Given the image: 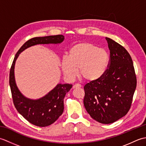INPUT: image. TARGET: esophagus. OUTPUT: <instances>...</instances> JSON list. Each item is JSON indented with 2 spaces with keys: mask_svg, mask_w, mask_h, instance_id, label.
Here are the masks:
<instances>
[{
  "mask_svg": "<svg viewBox=\"0 0 146 146\" xmlns=\"http://www.w3.org/2000/svg\"><path fill=\"white\" fill-rule=\"evenodd\" d=\"M82 87V85L80 84H78V83H77V84H75L73 86V88L75 89V88H81Z\"/></svg>",
  "mask_w": 146,
  "mask_h": 146,
  "instance_id": "34e87169",
  "label": "esophagus"
}]
</instances>
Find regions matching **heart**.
<instances>
[{
	"label": "heart",
	"instance_id": "b5f03b06",
	"mask_svg": "<svg viewBox=\"0 0 146 146\" xmlns=\"http://www.w3.org/2000/svg\"><path fill=\"white\" fill-rule=\"evenodd\" d=\"M109 63V54L105 49L90 42H79L73 46L68 57L61 61V69L68 79L81 75L86 80L93 82L103 76Z\"/></svg>",
	"mask_w": 146,
	"mask_h": 146
}]
</instances>
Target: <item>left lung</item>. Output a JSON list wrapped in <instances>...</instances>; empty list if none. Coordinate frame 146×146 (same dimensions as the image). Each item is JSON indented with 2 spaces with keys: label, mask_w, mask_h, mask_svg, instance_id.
I'll use <instances>...</instances> for the list:
<instances>
[{
  "label": "left lung",
  "mask_w": 146,
  "mask_h": 146,
  "mask_svg": "<svg viewBox=\"0 0 146 146\" xmlns=\"http://www.w3.org/2000/svg\"><path fill=\"white\" fill-rule=\"evenodd\" d=\"M110 50L107 70L103 76L84 86L83 104L92 119L108 124L127 113L137 86L133 61L128 51L105 38Z\"/></svg>",
  "instance_id": "1"
}]
</instances>
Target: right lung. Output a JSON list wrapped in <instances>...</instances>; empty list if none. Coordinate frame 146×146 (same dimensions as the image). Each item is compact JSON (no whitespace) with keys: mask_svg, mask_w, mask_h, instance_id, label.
Listing matches in <instances>:
<instances>
[{"mask_svg":"<svg viewBox=\"0 0 146 146\" xmlns=\"http://www.w3.org/2000/svg\"><path fill=\"white\" fill-rule=\"evenodd\" d=\"M63 35L36 37L26 41L19 49L12 62L9 74L12 100L18 112L32 124L38 127L50 125L56 120L64 110V98L72 87L71 84H58L51 92L38 100L27 98L19 90L15 81L14 66L21 52L31 46L39 44H58L63 41Z\"/></svg>","mask_w":146,"mask_h":146,"instance_id":"right-lung-1","label":"right lung"}]
</instances>
